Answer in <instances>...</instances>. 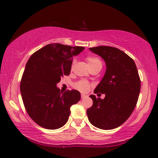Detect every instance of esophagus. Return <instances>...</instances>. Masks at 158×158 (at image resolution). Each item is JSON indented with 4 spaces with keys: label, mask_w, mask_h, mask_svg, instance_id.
Masks as SVG:
<instances>
[{
    "label": "esophagus",
    "mask_w": 158,
    "mask_h": 158,
    "mask_svg": "<svg viewBox=\"0 0 158 158\" xmlns=\"http://www.w3.org/2000/svg\"><path fill=\"white\" fill-rule=\"evenodd\" d=\"M86 97H87V96L85 95H84V94H81V99H84V98H85Z\"/></svg>",
    "instance_id": "1"
}]
</instances>
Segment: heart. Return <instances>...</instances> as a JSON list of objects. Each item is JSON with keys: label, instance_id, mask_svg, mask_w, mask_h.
Wrapping results in <instances>:
<instances>
[{"label": "heart", "instance_id": "obj_1", "mask_svg": "<svg viewBox=\"0 0 158 158\" xmlns=\"http://www.w3.org/2000/svg\"><path fill=\"white\" fill-rule=\"evenodd\" d=\"M86 59L88 64L90 67V69H94L96 68H101L102 66V61L99 59L98 57L94 56H88L85 58ZM75 63V60H73V65ZM74 89L77 90H79L82 93H86L89 91L90 89V83L86 81V80H79V81H77L76 83L74 84Z\"/></svg>", "mask_w": 158, "mask_h": 158}]
</instances>
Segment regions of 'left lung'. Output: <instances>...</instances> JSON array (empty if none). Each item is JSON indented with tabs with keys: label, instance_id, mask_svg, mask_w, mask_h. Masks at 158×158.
Wrapping results in <instances>:
<instances>
[{
	"label": "left lung",
	"instance_id": "obj_1",
	"mask_svg": "<svg viewBox=\"0 0 158 158\" xmlns=\"http://www.w3.org/2000/svg\"><path fill=\"white\" fill-rule=\"evenodd\" d=\"M105 60V76L94 93L105 94L102 100L91 95V107L86 113L90 123L102 130L119 127L127 121L137 105L141 80L132 58L116 47L100 46L89 49Z\"/></svg>",
	"mask_w": 158,
	"mask_h": 158
}]
</instances>
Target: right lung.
Here are the masks:
<instances>
[{"mask_svg":"<svg viewBox=\"0 0 158 158\" xmlns=\"http://www.w3.org/2000/svg\"><path fill=\"white\" fill-rule=\"evenodd\" d=\"M84 49L53 43L36 51L28 59L20 90L26 111L40 126L49 130L63 126L68 121L70 106L81 99L77 90L62 93L56 84L69 75L73 56Z\"/></svg>","mask_w":158,"mask_h":158,"instance_id":"right-lung-1","label":"right lung"}]
</instances>
